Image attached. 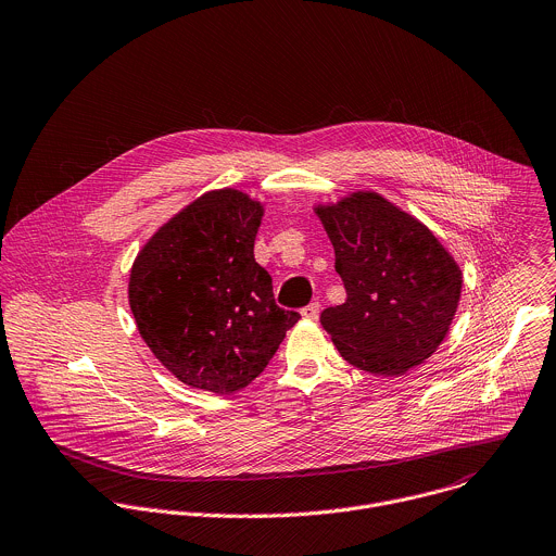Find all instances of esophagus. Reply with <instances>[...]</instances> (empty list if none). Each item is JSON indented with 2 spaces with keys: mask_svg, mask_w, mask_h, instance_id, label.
Masks as SVG:
<instances>
[{
  "mask_svg": "<svg viewBox=\"0 0 556 556\" xmlns=\"http://www.w3.org/2000/svg\"><path fill=\"white\" fill-rule=\"evenodd\" d=\"M318 312H320V305L318 303H309L301 309V316L307 318V320H316L318 318Z\"/></svg>",
  "mask_w": 556,
  "mask_h": 556,
  "instance_id": "1",
  "label": "esophagus"
}]
</instances>
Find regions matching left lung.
Returning a JSON list of instances; mask_svg holds the SVG:
<instances>
[{"instance_id":"left-lung-1","label":"left lung","mask_w":556,"mask_h":556,"mask_svg":"<svg viewBox=\"0 0 556 556\" xmlns=\"http://www.w3.org/2000/svg\"><path fill=\"white\" fill-rule=\"evenodd\" d=\"M346 299L320 314L340 355L359 371L397 378L424 364L454 320L463 273L413 214L359 190L314 205Z\"/></svg>"}]
</instances>
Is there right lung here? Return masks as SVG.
Wrapping results in <instances>:
<instances>
[{"label":"right lung","mask_w":556,"mask_h":556,"mask_svg":"<svg viewBox=\"0 0 556 556\" xmlns=\"http://www.w3.org/2000/svg\"><path fill=\"white\" fill-rule=\"evenodd\" d=\"M264 203L212 190L161 225L137 253L128 305L154 357L190 389H247L301 318L281 309L253 247Z\"/></svg>","instance_id":"right-lung-1"}]
</instances>
